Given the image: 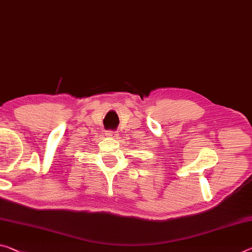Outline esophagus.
<instances>
[{
    "instance_id": "obj_1",
    "label": "esophagus",
    "mask_w": 252,
    "mask_h": 252,
    "mask_svg": "<svg viewBox=\"0 0 252 252\" xmlns=\"http://www.w3.org/2000/svg\"><path fill=\"white\" fill-rule=\"evenodd\" d=\"M105 134L107 135V137L113 138V139L118 138V131H106Z\"/></svg>"
}]
</instances>
